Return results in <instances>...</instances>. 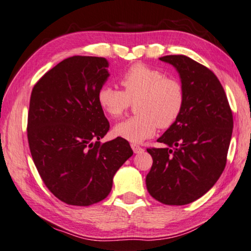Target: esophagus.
<instances>
[{
	"label": "esophagus",
	"instance_id": "obj_1",
	"mask_svg": "<svg viewBox=\"0 0 251 251\" xmlns=\"http://www.w3.org/2000/svg\"><path fill=\"white\" fill-rule=\"evenodd\" d=\"M130 146H132V149H133V151H134V153H135V154L142 153L143 151H144V149H142L141 146H138V145H136V144H132Z\"/></svg>",
	"mask_w": 251,
	"mask_h": 251
}]
</instances>
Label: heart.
Returning a JSON list of instances; mask_svg holds the SVG:
<instances>
[{
    "label": "heart",
    "mask_w": 251,
    "mask_h": 251,
    "mask_svg": "<svg viewBox=\"0 0 251 251\" xmlns=\"http://www.w3.org/2000/svg\"><path fill=\"white\" fill-rule=\"evenodd\" d=\"M123 90L102 86L98 90L97 101L111 118H119L135 102L137 115L115 126L116 136L130 143H142L152 137L155 130L165 129L177 121L185 100L182 83L165 77L162 71L144 63H135L121 78Z\"/></svg>",
    "instance_id": "b5f03b06"
}]
</instances>
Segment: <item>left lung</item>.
I'll use <instances>...</instances> for the list:
<instances>
[{
  "label": "left lung",
  "mask_w": 251,
  "mask_h": 251,
  "mask_svg": "<svg viewBox=\"0 0 251 251\" xmlns=\"http://www.w3.org/2000/svg\"><path fill=\"white\" fill-rule=\"evenodd\" d=\"M180 75L185 100L177 121L147 149L153 165L146 188L155 200L184 205L212 188L224 172L233 128L232 111L217 75L186 55L160 58Z\"/></svg>",
  "instance_id": "obj_1"
}]
</instances>
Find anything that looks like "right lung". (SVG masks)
Wrapping results in <instances>:
<instances>
[{"instance_id":"add662e5","label":"right lung","mask_w":251,"mask_h":251,"mask_svg":"<svg viewBox=\"0 0 251 251\" xmlns=\"http://www.w3.org/2000/svg\"><path fill=\"white\" fill-rule=\"evenodd\" d=\"M108 61L74 55L35 83L27 114V142L43 183L59 200L87 206L108 196L117 170L133 155L122 137L100 143L109 122L97 101Z\"/></svg>"}]
</instances>
